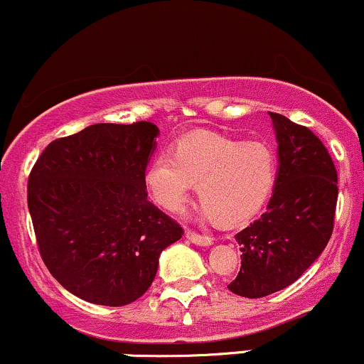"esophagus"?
<instances>
[{"label":"esophagus","mask_w":364,"mask_h":364,"mask_svg":"<svg viewBox=\"0 0 364 364\" xmlns=\"http://www.w3.org/2000/svg\"><path fill=\"white\" fill-rule=\"evenodd\" d=\"M186 237L191 241V243L199 245V246H212L213 245V237L203 236V234L194 232V230H186Z\"/></svg>","instance_id":"esophagus-1"}]
</instances>
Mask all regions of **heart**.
I'll list each match as a JSON object with an SVG mask.
<instances>
[{
  "mask_svg": "<svg viewBox=\"0 0 364 364\" xmlns=\"http://www.w3.org/2000/svg\"><path fill=\"white\" fill-rule=\"evenodd\" d=\"M147 191L161 208L178 212L193 183L199 212L225 224L252 218L265 205L276 182V158L260 142L199 132L177 140L173 156L159 152L144 171Z\"/></svg>",
  "mask_w": 364,
  "mask_h": 364,
  "instance_id": "obj_1",
  "label": "heart"
}]
</instances>
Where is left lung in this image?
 Here are the masks:
<instances>
[{"label": "left lung", "mask_w": 364, "mask_h": 364, "mask_svg": "<svg viewBox=\"0 0 364 364\" xmlns=\"http://www.w3.org/2000/svg\"><path fill=\"white\" fill-rule=\"evenodd\" d=\"M277 142V173L267 212L236 234L241 269L229 290L260 299L295 283L318 260L333 230L337 170L306 127L269 112Z\"/></svg>", "instance_id": "1"}]
</instances>
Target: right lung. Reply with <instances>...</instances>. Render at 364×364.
Instances as JSON below:
<instances>
[{
	"label": "right lung",
	"instance_id": "add662e5",
	"mask_svg": "<svg viewBox=\"0 0 364 364\" xmlns=\"http://www.w3.org/2000/svg\"><path fill=\"white\" fill-rule=\"evenodd\" d=\"M156 124L97 123L53 140L27 182L41 259L73 295L121 307L147 291L183 230L147 199Z\"/></svg>",
	"mask_w": 364,
	"mask_h": 364
}]
</instances>
